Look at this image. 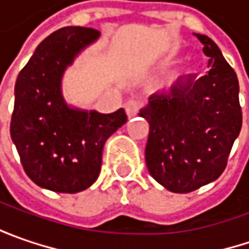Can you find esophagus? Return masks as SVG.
I'll list each match as a JSON object with an SVG mask.
<instances>
[{"label": "esophagus", "instance_id": "1", "mask_svg": "<svg viewBox=\"0 0 249 249\" xmlns=\"http://www.w3.org/2000/svg\"><path fill=\"white\" fill-rule=\"evenodd\" d=\"M124 109H126L127 116H129V118H133V116H136L140 112V109H141V104H140L139 101H127L126 105H124Z\"/></svg>", "mask_w": 249, "mask_h": 249}]
</instances>
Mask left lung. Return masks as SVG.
Listing matches in <instances>:
<instances>
[{"label":"left lung","instance_id":"8db88e82","mask_svg":"<svg viewBox=\"0 0 249 249\" xmlns=\"http://www.w3.org/2000/svg\"><path fill=\"white\" fill-rule=\"evenodd\" d=\"M209 58L202 77L187 74L166 92L149 97L140 116L149 123V175L172 193H191L223 173L240 134L238 79L212 38L196 34Z\"/></svg>","mask_w":249,"mask_h":249}]
</instances>
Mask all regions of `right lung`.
<instances>
[{
    "instance_id": "add662e5",
    "label": "right lung",
    "mask_w": 249,
    "mask_h": 249,
    "mask_svg": "<svg viewBox=\"0 0 249 249\" xmlns=\"http://www.w3.org/2000/svg\"><path fill=\"white\" fill-rule=\"evenodd\" d=\"M98 36V30L80 26L53 32L16 79L11 137L26 175L55 193L89 188L100 175L105 141L127 122L122 108L104 115L69 108L62 98L66 66Z\"/></svg>"
}]
</instances>
